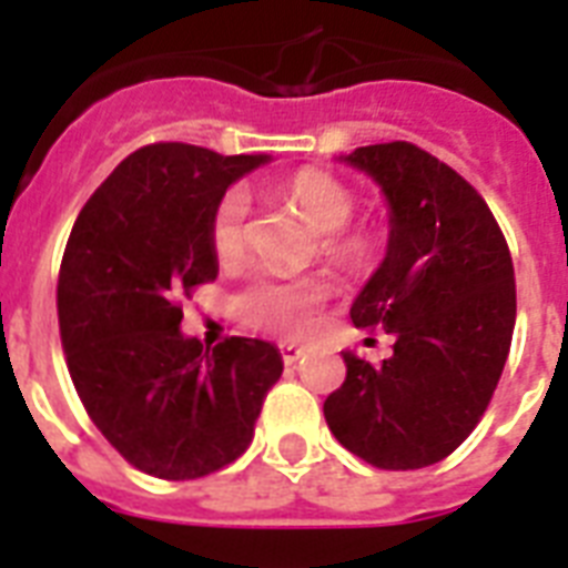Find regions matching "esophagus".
Instances as JSON below:
<instances>
[{
    "mask_svg": "<svg viewBox=\"0 0 568 568\" xmlns=\"http://www.w3.org/2000/svg\"><path fill=\"white\" fill-rule=\"evenodd\" d=\"M280 354H283V363L285 365H297L306 356V351H303L301 345H292V342H283L280 345Z\"/></svg>",
    "mask_w": 568,
    "mask_h": 568,
    "instance_id": "esophagus-1",
    "label": "esophagus"
}]
</instances>
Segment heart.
Returning <instances> with one entry per match:
<instances>
[{
    "mask_svg": "<svg viewBox=\"0 0 568 568\" xmlns=\"http://www.w3.org/2000/svg\"><path fill=\"white\" fill-rule=\"evenodd\" d=\"M283 194L301 209L318 232H324V250L327 256L345 262V265H365L374 253V241L365 232H347L356 212V196L345 182L324 171H301L283 185ZM247 217L250 196L244 189H230L214 205L212 239L214 256L221 262H235L247 244ZM321 303H324V285L315 280H297V276H256L241 292V315L258 329L276 333V336H301L318 321Z\"/></svg>",
    "mask_w": 568,
    "mask_h": 568,
    "instance_id": "1",
    "label": "heart"
}]
</instances>
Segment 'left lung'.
<instances>
[{
  "instance_id": "1",
  "label": "left lung",
  "mask_w": 568,
  "mask_h": 568,
  "mask_svg": "<svg viewBox=\"0 0 568 568\" xmlns=\"http://www.w3.org/2000/svg\"><path fill=\"white\" fill-rule=\"evenodd\" d=\"M338 162L386 196V256L351 318L386 329L395 347L383 365L345 351L347 377L324 418L372 466H433L475 430L501 379L516 324L510 250L484 196L415 144L356 146Z\"/></svg>"
}]
</instances>
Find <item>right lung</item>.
<instances>
[{
	"label": "right lung",
	"mask_w": 568,
	"mask_h": 568,
	"mask_svg": "<svg viewBox=\"0 0 568 568\" xmlns=\"http://www.w3.org/2000/svg\"><path fill=\"white\" fill-rule=\"evenodd\" d=\"M271 155L150 144L84 203L58 276L67 368L91 422L135 468L194 480L247 450L283 356L232 336L203 351L182 297L217 276L214 205Z\"/></svg>",
	"instance_id": "right-lung-1"
}]
</instances>
